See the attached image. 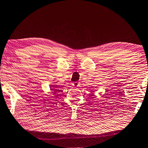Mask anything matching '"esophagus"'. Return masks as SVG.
Instances as JSON below:
<instances>
[{"label":"esophagus","mask_w":148,"mask_h":148,"mask_svg":"<svg viewBox=\"0 0 148 148\" xmlns=\"http://www.w3.org/2000/svg\"><path fill=\"white\" fill-rule=\"evenodd\" d=\"M73 86L74 88H77V86H79V83L77 82H75L74 83H73Z\"/></svg>","instance_id":"esophagus-1"}]
</instances>
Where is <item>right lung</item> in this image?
Masks as SVG:
<instances>
[{
  "instance_id": "right-lung-1",
  "label": "right lung",
  "mask_w": 148,
  "mask_h": 148,
  "mask_svg": "<svg viewBox=\"0 0 148 148\" xmlns=\"http://www.w3.org/2000/svg\"><path fill=\"white\" fill-rule=\"evenodd\" d=\"M55 88H56V87ZM55 88H53V89H51V90L53 91L54 94H57V92H58V91H60V90H57V89H55Z\"/></svg>"
}]
</instances>
